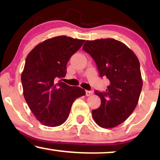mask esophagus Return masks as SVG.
<instances>
[{
	"mask_svg": "<svg viewBox=\"0 0 160 160\" xmlns=\"http://www.w3.org/2000/svg\"><path fill=\"white\" fill-rule=\"evenodd\" d=\"M92 94H93V92L92 91H86V95L88 97V96H91Z\"/></svg>",
	"mask_w": 160,
	"mask_h": 160,
	"instance_id": "esophagus-1",
	"label": "esophagus"
}]
</instances>
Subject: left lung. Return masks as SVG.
I'll list each match as a JSON object with an SVG mask.
<instances>
[{"instance_id":"1","label":"left lung","mask_w":160,"mask_h":160,"mask_svg":"<svg viewBox=\"0 0 160 160\" xmlns=\"http://www.w3.org/2000/svg\"><path fill=\"white\" fill-rule=\"evenodd\" d=\"M82 49L95 60L100 76L109 80L106 92H95L101 103L92 110V116L101 128H115L132 114L138 103L142 88L139 61L128 46L113 38L88 40Z\"/></svg>"}]
</instances>
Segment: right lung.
I'll return each instance as SVG.
<instances>
[{"label":"right lung","mask_w":160,"mask_h":160,"mask_svg":"<svg viewBox=\"0 0 160 160\" xmlns=\"http://www.w3.org/2000/svg\"><path fill=\"white\" fill-rule=\"evenodd\" d=\"M84 42L57 36L38 44L27 57L22 74L24 97L37 120L45 126L62 124L74 101L86 95L83 88L57 82L65 78L69 59Z\"/></svg>","instance_id":"right-lung-1"}]
</instances>
